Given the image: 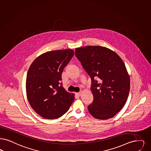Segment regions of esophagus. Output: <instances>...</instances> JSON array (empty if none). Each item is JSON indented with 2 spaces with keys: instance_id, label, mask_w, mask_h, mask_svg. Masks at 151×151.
I'll list each match as a JSON object with an SVG mask.
<instances>
[{
  "instance_id": "obj_1",
  "label": "esophagus",
  "mask_w": 151,
  "mask_h": 151,
  "mask_svg": "<svg viewBox=\"0 0 151 151\" xmlns=\"http://www.w3.org/2000/svg\"><path fill=\"white\" fill-rule=\"evenodd\" d=\"M76 95H78V96H80L81 95V91H80V92H78V93H76Z\"/></svg>"
}]
</instances>
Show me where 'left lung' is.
Segmentation results:
<instances>
[{"instance_id": "1", "label": "left lung", "mask_w": 151, "mask_h": 151, "mask_svg": "<svg viewBox=\"0 0 151 151\" xmlns=\"http://www.w3.org/2000/svg\"><path fill=\"white\" fill-rule=\"evenodd\" d=\"M75 55L91 80L94 99L88 106L89 113L97 119L113 117L124 106L130 91L124 62L115 52L101 46L77 48Z\"/></svg>"}]
</instances>
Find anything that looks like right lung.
I'll list each match as a JSON object with an SVG mask.
<instances>
[{
  "instance_id": "add662e5",
  "label": "right lung",
  "mask_w": 151,
  "mask_h": 151,
  "mask_svg": "<svg viewBox=\"0 0 151 151\" xmlns=\"http://www.w3.org/2000/svg\"><path fill=\"white\" fill-rule=\"evenodd\" d=\"M74 55L72 49L41 54L28 70L26 89L29 102L38 115L47 119L60 117L70 109L74 94L62 86V73Z\"/></svg>"
}]
</instances>
